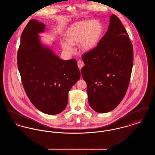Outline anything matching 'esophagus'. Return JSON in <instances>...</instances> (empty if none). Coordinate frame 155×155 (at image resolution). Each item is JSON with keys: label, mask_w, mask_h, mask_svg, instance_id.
<instances>
[{"label": "esophagus", "mask_w": 155, "mask_h": 155, "mask_svg": "<svg viewBox=\"0 0 155 155\" xmlns=\"http://www.w3.org/2000/svg\"><path fill=\"white\" fill-rule=\"evenodd\" d=\"M77 64H78V68L80 69H81V68L84 66V63L81 60H78V63H77Z\"/></svg>", "instance_id": "obj_1"}]
</instances>
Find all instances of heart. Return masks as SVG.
<instances>
[{
	"label": "heart",
	"instance_id": "b5f03b06",
	"mask_svg": "<svg viewBox=\"0 0 155 155\" xmlns=\"http://www.w3.org/2000/svg\"><path fill=\"white\" fill-rule=\"evenodd\" d=\"M103 27L98 20H82L73 24L66 33L67 41L61 42L64 51L72 53L73 45L80 43L82 51L87 52L94 49L102 37Z\"/></svg>",
	"mask_w": 155,
	"mask_h": 155
}]
</instances>
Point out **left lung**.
Returning <instances> with one entry per match:
<instances>
[{
	"mask_svg": "<svg viewBox=\"0 0 155 155\" xmlns=\"http://www.w3.org/2000/svg\"><path fill=\"white\" fill-rule=\"evenodd\" d=\"M82 59L90 106L101 113L113 110L125 96L134 60L133 45L116 15H111L108 30L96 47Z\"/></svg>",
	"mask_w": 155,
	"mask_h": 155,
	"instance_id": "8db88e82",
	"label": "left lung"
}]
</instances>
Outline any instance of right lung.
I'll return each mask as SVG.
<instances>
[{
  "label": "right lung",
  "instance_id": "right-lung-1",
  "mask_svg": "<svg viewBox=\"0 0 155 155\" xmlns=\"http://www.w3.org/2000/svg\"><path fill=\"white\" fill-rule=\"evenodd\" d=\"M45 25L31 20L22 31L17 66L24 89L31 102L47 114H57L68 103V92L81 73L75 59L63 60L43 46L38 34Z\"/></svg>",
  "mask_w": 155,
  "mask_h": 155
}]
</instances>
